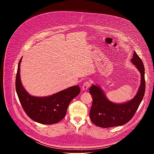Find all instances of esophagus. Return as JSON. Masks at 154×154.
Returning a JSON list of instances; mask_svg holds the SVG:
<instances>
[{"label": "esophagus", "instance_id": "esophagus-1", "mask_svg": "<svg viewBox=\"0 0 154 154\" xmlns=\"http://www.w3.org/2000/svg\"><path fill=\"white\" fill-rule=\"evenodd\" d=\"M91 82L90 81H86L85 82L83 86H82V90L83 91H86L88 89V88L91 86Z\"/></svg>", "mask_w": 154, "mask_h": 154}]
</instances>
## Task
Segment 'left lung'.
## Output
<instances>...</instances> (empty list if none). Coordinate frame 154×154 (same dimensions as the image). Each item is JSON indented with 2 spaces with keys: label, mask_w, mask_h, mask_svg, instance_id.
<instances>
[{
  "label": "left lung",
  "mask_w": 154,
  "mask_h": 154,
  "mask_svg": "<svg viewBox=\"0 0 154 154\" xmlns=\"http://www.w3.org/2000/svg\"><path fill=\"white\" fill-rule=\"evenodd\" d=\"M131 61L136 66L141 76L138 91L133 99L124 103H115L106 98L98 86L92 85L89 89L93 98L90 116L91 121L96 125L102 128L122 125L131 120L135 114L145 93L144 66L141 59L135 51Z\"/></svg>",
  "instance_id": "1"
}]
</instances>
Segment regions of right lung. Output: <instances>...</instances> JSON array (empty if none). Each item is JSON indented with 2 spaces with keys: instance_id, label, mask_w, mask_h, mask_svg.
Returning a JSON list of instances; mask_svg holds the SVG:
<instances>
[{
  "instance_id": "add662e5",
  "label": "right lung",
  "mask_w": 154,
  "mask_h": 154,
  "mask_svg": "<svg viewBox=\"0 0 154 154\" xmlns=\"http://www.w3.org/2000/svg\"><path fill=\"white\" fill-rule=\"evenodd\" d=\"M19 60L16 77V90L24 112L32 120L42 124H54L63 119L71 100L80 92L79 86L68 88L51 96H32L24 88L20 79Z\"/></svg>"
}]
</instances>
